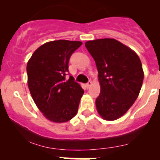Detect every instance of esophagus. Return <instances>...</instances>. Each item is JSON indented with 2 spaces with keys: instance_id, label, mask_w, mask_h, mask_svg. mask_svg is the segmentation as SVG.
Segmentation results:
<instances>
[{
  "instance_id": "34e87169",
  "label": "esophagus",
  "mask_w": 160,
  "mask_h": 160,
  "mask_svg": "<svg viewBox=\"0 0 160 160\" xmlns=\"http://www.w3.org/2000/svg\"><path fill=\"white\" fill-rule=\"evenodd\" d=\"M91 85H92V81H91V80H89V82H87V83H86V87H87V88H89V87H90V86H91Z\"/></svg>"
}]
</instances>
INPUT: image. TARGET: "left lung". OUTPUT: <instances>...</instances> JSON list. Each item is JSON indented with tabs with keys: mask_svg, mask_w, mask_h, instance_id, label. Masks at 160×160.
Instances as JSON below:
<instances>
[{
	"mask_svg": "<svg viewBox=\"0 0 160 160\" xmlns=\"http://www.w3.org/2000/svg\"><path fill=\"white\" fill-rule=\"evenodd\" d=\"M85 46L98 72L100 94L97 111L106 120H115L127 112L138 96L144 71L138 55L118 40H89Z\"/></svg>",
	"mask_w": 160,
	"mask_h": 160,
	"instance_id": "obj_1",
	"label": "left lung"
}]
</instances>
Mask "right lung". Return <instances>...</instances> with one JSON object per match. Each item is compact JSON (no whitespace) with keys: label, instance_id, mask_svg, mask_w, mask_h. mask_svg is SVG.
I'll return each instance as SVG.
<instances>
[{"label":"right lung","instance_id":"1","mask_svg":"<svg viewBox=\"0 0 160 160\" xmlns=\"http://www.w3.org/2000/svg\"><path fill=\"white\" fill-rule=\"evenodd\" d=\"M81 45L80 41L67 40L47 42L28 62V84L33 100L52 122H67L78 113L84 90L72 76L68 80L65 77L71 56Z\"/></svg>","mask_w":160,"mask_h":160}]
</instances>
